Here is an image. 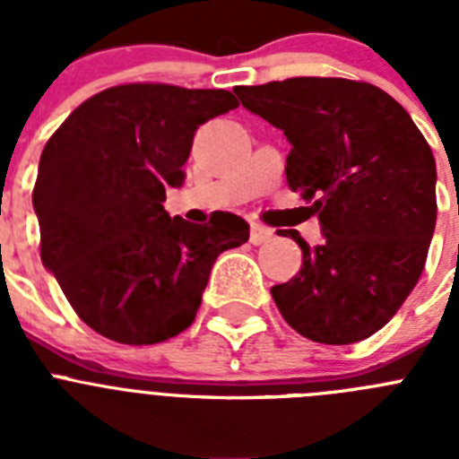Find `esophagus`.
Returning a JSON list of instances; mask_svg holds the SVG:
<instances>
[{"instance_id": "34e87169", "label": "esophagus", "mask_w": 459, "mask_h": 459, "mask_svg": "<svg viewBox=\"0 0 459 459\" xmlns=\"http://www.w3.org/2000/svg\"><path fill=\"white\" fill-rule=\"evenodd\" d=\"M271 238H273V230H269V227L257 225V222L250 227V243L253 246H262V243L271 241Z\"/></svg>"}]
</instances>
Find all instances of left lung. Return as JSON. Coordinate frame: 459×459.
Here are the masks:
<instances>
[{"instance_id":"8db88e82","label":"left lung","mask_w":459,"mask_h":459,"mask_svg":"<svg viewBox=\"0 0 459 459\" xmlns=\"http://www.w3.org/2000/svg\"><path fill=\"white\" fill-rule=\"evenodd\" d=\"M246 109L285 133L287 184L312 202L324 241L301 271L271 287L303 338L351 344L400 310L423 273L437 222V165L407 109L386 91L344 78H290L238 87Z\"/></svg>"}]
</instances>
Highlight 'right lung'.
Wrapping results in <instances>:
<instances>
[{"instance_id": "obj_1", "label": "right lung", "mask_w": 459, "mask_h": 459, "mask_svg": "<svg viewBox=\"0 0 459 459\" xmlns=\"http://www.w3.org/2000/svg\"><path fill=\"white\" fill-rule=\"evenodd\" d=\"M225 89L119 84L71 112L40 153L34 211L40 259L96 333L156 344L193 324L222 250L250 225L221 211L204 225L165 211L195 131L234 109Z\"/></svg>"}]
</instances>
